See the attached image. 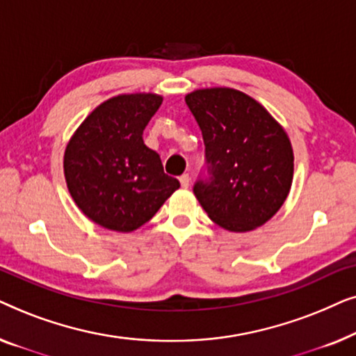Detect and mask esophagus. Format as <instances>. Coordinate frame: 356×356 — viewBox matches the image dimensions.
<instances>
[{"label":"esophagus","instance_id":"esophagus-1","mask_svg":"<svg viewBox=\"0 0 356 356\" xmlns=\"http://www.w3.org/2000/svg\"><path fill=\"white\" fill-rule=\"evenodd\" d=\"M179 183H181L183 188H188L189 186V175L183 173L181 177H179Z\"/></svg>","mask_w":356,"mask_h":356}]
</instances>
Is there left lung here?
<instances>
[{
  "label": "left lung",
  "mask_w": 356,
  "mask_h": 356,
  "mask_svg": "<svg viewBox=\"0 0 356 356\" xmlns=\"http://www.w3.org/2000/svg\"><path fill=\"white\" fill-rule=\"evenodd\" d=\"M204 140L193 191L207 216L230 232L261 227L282 207L293 178V150L264 106L235 89L186 95Z\"/></svg>",
  "instance_id": "left-lung-1"
}]
</instances>
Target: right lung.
<instances>
[{"label": "right lung", "instance_id": "right-lung-1", "mask_svg": "<svg viewBox=\"0 0 356 356\" xmlns=\"http://www.w3.org/2000/svg\"><path fill=\"white\" fill-rule=\"evenodd\" d=\"M162 105L155 94L118 95L92 111L65 152V177L77 207L115 232H133L179 188L143 134Z\"/></svg>", "mask_w": 356, "mask_h": 356}]
</instances>
